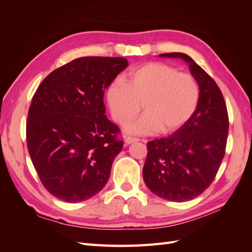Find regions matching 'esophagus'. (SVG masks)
<instances>
[{
    "label": "esophagus",
    "instance_id": "34e87169",
    "mask_svg": "<svg viewBox=\"0 0 252 252\" xmlns=\"http://www.w3.org/2000/svg\"><path fill=\"white\" fill-rule=\"evenodd\" d=\"M140 140L136 139V138H130V136H127V138L125 139V144L126 145H130V144H133L135 142H139Z\"/></svg>",
    "mask_w": 252,
    "mask_h": 252
}]
</instances>
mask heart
Masks as SVG:
<instances>
[{
    "mask_svg": "<svg viewBox=\"0 0 252 252\" xmlns=\"http://www.w3.org/2000/svg\"><path fill=\"white\" fill-rule=\"evenodd\" d=\"M200 101V86L191 74L163 63L145 64L106 89L112 119L120 125L132 120L143 106L144 114L127 125L132 134L170 133L193 116Z\"/></svg>",
    "mask_w": 252,
    "mask_h": 252,
    "instance_id": "heart-1",
    "label": "heart"
}]
</instances>
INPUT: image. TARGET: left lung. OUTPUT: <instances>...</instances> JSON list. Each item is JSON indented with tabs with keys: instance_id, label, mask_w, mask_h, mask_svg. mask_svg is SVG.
Instances as JSON below:
<instances>
[{
	"instance_id": "left-lung-1",
	"label": "left lung",
	"mask_w": 252,
	"mask_h": 252,
	"mask_svg": "<svg viewBox=\"0 0 252 252\" xmlns=\"http://www.w3.org/2000/svg\"><path fill=\"white\" fill-rule=\"evenodd\" d=\"M188 64L200 86L193 116L167 138L148 142L143 179L151 192L167 201L186 202L207 189L225 156L228 113L222 93L210 75L182 52L162 53Z\"/></svg>"
}]
</instances>
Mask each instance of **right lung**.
<instances>
[{
	"label": "right lung",
	"mask_w": 252,
	"mask_h": 252,
	"mask_svg": "<svg viewBox=\"0 0 252 252\" xmlns=\"http://www.w3.org/2000/svg\"><path fill=\"white\" fill-rule=\"evenodd\" d=\"M127 66L124 58H79L53 70L36 89L27 147L42 184L58 199L86 201L107 183L124 143L105 116L103 97Z\"/></svg>",
	"instance_id": "obj_1"
}]
</instances>
